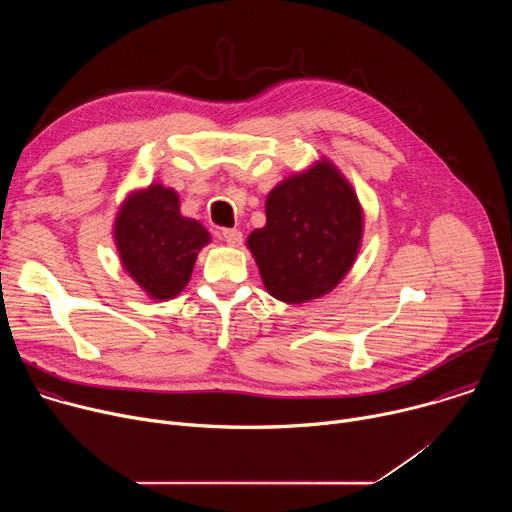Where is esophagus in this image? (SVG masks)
Listing matches in <instances>:
<instances>
[{
    "label": "esophagus",
    "mask_w": 512,
    "mask_h": 512,
    "mask_svg": "<svg viewBox=\"0 0 512 512\" xmlns=\"http://www.w3.org/2000/svg\"><path fill=\"white\" fill-rule=\"evenodd\" d=\"M218 239H221L227 245H231V247H239L241 241H243V233L237 231V229H221V231H218Z\"/></svg>",
    "instance_id": "1"
}]
</instances>
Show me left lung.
<instances>
[{
	"label": "left lung",
	"mask_w": 512,
	"mask_h": 512,
	"mask_svg": "<svg viewBox=\"0 0 512 512\" xmlns=\"http://www.w3.org/2000/svg\"><path fill=\"white\" fill-rule=\"evenodd\" d=\"M265 216V227L247 237V247L275 300H318L354 265L364 212L352 184L328 158L283 178L267 194Z\"/></svg>",
	"instance_id": "left-lung-1"
}]
</instances>
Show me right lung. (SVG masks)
<instances>
[{
  "mask_svg": "<svg viewBox=\"0 0 512 512\" xmlns=\"http://www.w3.org/2000/svg\"><path fill=\"white\" fill-rule=\"evenodd\" d=\"M113 241L125 273L152 300H172L188 285L210 233L180 212V196L160 182L131 190L119 204Z\"/></svg>",
  "mask_w": 512,
  "mask_h": 512,
  "instance_id": "obj_1",
  "label": "right lung"
}]
</instances>
